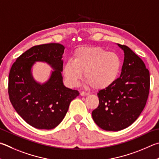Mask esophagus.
I'll return each mask as SVG.
<instances>
[{"label": "esophagus", "instance_id": "1", "mask_svg": "<svg viewBox=\"0 0 159 159\" xmlns=\"http://www.w3.org/2000/svg\"><path fill=\"white\" fill-rule=\"evenodd\" d=\"M80 95H81V96H88V95H89V93H88V92L83 91V92H80Z\"/></svg>", "mask_w": 159, "mask_h": 159}]
</instances>
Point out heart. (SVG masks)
<instances>
[{
    "mask_svg": "<svg viewBox=\"0 0 159 159\" xmlns=\"http://www.w3.org/2000/svg\"><path fill=\"white\" fill-rule=\"evenodd\" d=\"M122 62L118 55L98 47L78 48L74 60H69L63 67L68 85L75 87L81 79L83 72L88 85L102 89L111 86L117 79Z\"/></svg>",
    "mask_w": 159,
    "mask_h": 159,
    "instance_id": "heart-1",
    "label": "heart"
}]
</instances>
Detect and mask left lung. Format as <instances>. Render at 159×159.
Wrapping results in <instances>:
<instances>
[{
    "instance_id": "left-lung-1",
    "label": "left lung",
    "mask_w": 159,
    "mask_h": 159,
    "mask_svg": "<svg viewBox=\"0 0 159 159\" xmlns=\"http://www.w3.org/2000/svg\"><path fill=\"white\" fill-rule=\"evenodd\" d=\"M120 76L98 92L99 103L92 112L93 120L106 131H117L132 125L139 117L149 96L150 77L142 59L125 45Z\"/></svg>"
}]
</instances>
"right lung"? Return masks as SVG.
Instances as JSON below:
<instances>
[{
	"instance_id": "add662e5",
	"label": "right lung",
	"mask_w": 159,
	"mask_h": 159,
	"mask_svg": "<svg viewBox=\"0 0 159 159\" xmlns=\"http://www.w3.org/2000/svg\"><path fill=\"white\" fill-rule=\"evenodd\" d=\"M65 47L57 43L34 46L21 54L11 67L8 80L10 102L28 125L39 129H52L64 119L71 102L79 91L65 87L62 82V54ZM45 61L54 70L43 84L31 73L35 61Z\"/></svg>"
}]
</instances>
